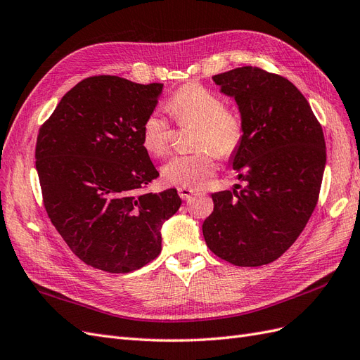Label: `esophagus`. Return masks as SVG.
Returning a JSON list of instances; mask_svg holds the SVG:
<instances>
[{"mask_svg":"<svg viewBox=\"0 0 360 360\" xmlns=\"http://www.w3.org/2000/svg\"><path fill=\"white\" fill-rule=\"evenodd\" d=\"M179 195L181 197V200H189L192 195H195V191L188 188H179Z\"/></svg>","mask_w":360,"mask_h":360,"instance_id":"esophagus-1","label":"esophagus"}]
</instances>
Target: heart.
I'll use <instances>...</instances> for the list:
<instances>
[{
    "instance_id": "1",
    "label": "heart",
    "mask_w": 360,
    "mask_h": 360,
    "mask_svg": "<svg viewBox=\"0 0 360 360\" xmlns=\"http://www.w3.org/2000/svg\"><path fill=\"white\" fill-rule=\"evenodd\" d=\"M171 115L179 124L197 126L191 155L171 158L162 167V179L172 186L198 189L216 169V156H231L242 143L243 126L234 112L225 110L219 96L198 84L183 86L168 103ZM171 127L160 111L150 112L141 126V144L148 155L160 158L169 150Z\"/></svg>"
}]
</instances>
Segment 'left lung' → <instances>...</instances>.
<instances>
[{
    "instance_id": "1",
    "label": "left lung",
    "mask_w": 360,
    "mask_h": 360,
    "mask_svg": "<svg viewBox=\"0 0 360 360\" xmlns=\"http://www.w3.org/2000/svg\"><path fill=\"white\" fill-rule=\"evenodd\" d=\"M212 79L240 112L243 136L230 162L245 188L212 195L204 240L234 266L269 264L296 242L317 205L323 130L304 96L282 76L245 66Z\"/></svg>"
}]
</instances>
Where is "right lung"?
<instances>
[{"instance_id":"add662e5","label":"right lung","mask_w":360,"mask_h":360,"mask_svg":"<svg viewBox=\"0 0 360 360\" xmlns=\"http://www.w3.org/2000/svg\"><path fill=\"white\" fill-rule=\"evenodd\" d=\"M163 84L93 76L63 96L39 130L36 169L53 226L85 264L127 274L155 259L176 189L139 193L159 172L141 144Z\"/></svg>"}]
</instances>
